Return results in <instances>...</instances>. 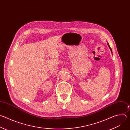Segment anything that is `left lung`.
Segmentation results:
<instances>
[{
    "label": "left lung",
    "instance_id": "1",
    "mask_svg": "<svg viewBox=\"0 0 130 130\" xmlns=\"http://www.w3.org/2000/svg\"><path fill=\"white\" fill-rule=\"evenodd\" d=\"M107 45H108V46L109 47V48H110V51H111V52H112V49H111V48H110V46H109V45L108 43H107Z\"/></svg>",
    "mask_w": 130,
    "mask_h": 130
}]
</instances>
